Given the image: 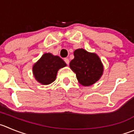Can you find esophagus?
Masks as SVG:
<instances>
[{"label":"esophagus","mask_w":134,"mask_h":134,"mask_svg":"<svg viewBox=\"0 0 134 134\" xmlns=\"http://www.w3.org/2000/svg\"><path fill=\"white\" fill-rule=\"evenodd\" d=\"M64 61H65V63H67V65L69 64V60L68 58H65L64 59Z\"/></svg>","instance_id":"obj_1"}]
</instances>
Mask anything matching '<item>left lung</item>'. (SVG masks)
Here are the masks:
<instances>
[{"mask_svg": "<svg viewBox=\"0 0 134 134\" xmlns=\"http://www.w3.org/2000/svg\"><path fill=\"white\" fill-rule=\"evenodd\" d=\"M74 56L69 67L76 73L80 84L89 87L97 82L104 72V66L100 57L95 53H91L82 48L76 49Z\"/></svg>", "mask_w": 134, "mask_h": 134, "instance_id": "8db88e82", "label": "left lung"}]
</instances>
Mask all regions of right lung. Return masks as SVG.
<instances>
[{
    "label": "right lung",
    "mask_w": 134,
    "mask_h": 134,
    "mask_svg": "<svg viewBox=\"0 0 134 134\" xmlns=\"http://www.w3.org/2000/svg\"><path fill=\"white\" fill-rule=\"evenodd\" d=\"M65 66L67 64L59 56L46 53L34 64L32 72L37 82L47 85L55 81L59 70Z\"/></svg>",
    "instance_id": "1"
}]
</instances>
